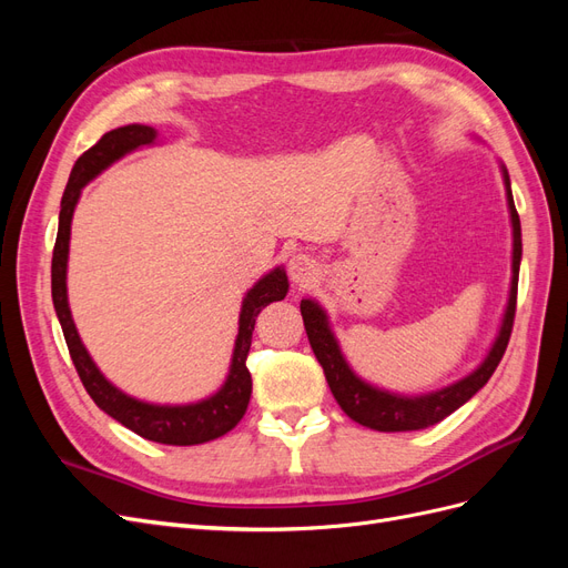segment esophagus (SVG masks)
Segmentation results:
<instances>
[{
	"label": "esophagus",
	"mask_w": 568,
	"mask_h": 568,
	"mask_svg": "<svg viewBox=\"0 0 568 568\" xmlns=\"http://www.w3.org/2000/svg\"><path fill=\"white\" fill-rule=\"evenodd\" d=\"M320 274V263L315 261L313 255L307 253H296L288 261V277L294 280L298 286H307L317 280Z\"/></svg>",
	"instance_id": "obj_1"
}]
</instances>
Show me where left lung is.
Returning a JSON list of instances; mask_svg holds the SVG:
<instances>
[{"label": "left lung", "mask_w": 568, "mask_h": 568, "mask_svg": "<svg viewBox=\"0 0 568 568\" xmlns=\"http://www.w3.org/2000/svg\"><path fill=\"white\" fill-rule=\"evenodd\" d=\"M505 184H507V201H509V213H511V227H514V257H511V291H509V305L503 320L500 336H497L493 351L484 359L474 374L467 379H462L448 388L419 395V398H405V395H390L386 390L372 388L363 379L351 372V367L343 359L338 343L334 334L329 332V324H326V315L315 301H301V315L307 332V341H311L313 353L320 359L324 369L326 384H329L336 403L346 415L374 428V432H419V428L434 426L443 422L457 407L467 403L476 390L484 388L493 376L495 367L500 365V359L507 351V343L511 336L514 315H517V288H519V263H521V222L519 213L514 209L509 178L505 170Z\"/></svg>", "instance_id": "1"}]
</instances>
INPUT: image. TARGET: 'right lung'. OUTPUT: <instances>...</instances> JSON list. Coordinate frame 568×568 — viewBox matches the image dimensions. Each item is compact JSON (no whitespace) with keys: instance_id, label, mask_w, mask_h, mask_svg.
I'll use <instances>...</instances> for the list:
<instances>
[{"instance_id":"add662e5","label":"right lung","mask_w":568,"mask_h":568,"mask_svg":"<svg viewBox=\"0 0 568 568\" xmlns=\"http://www.w3.org/2000/svg\"><path fill=\"white\" fill-rule=\"evenodd\" d=\"M153 140H156V130L153 128L125 125V128L106 132L94 146H90L75 161L61 199L59 234L54 244V255H51V298H54L57 317L61 322L65 346H68V353H71L80 382L84 390L90 393V398L104 409L106 415L128 426L136 436L153 443L199 445V443H209L213 438L225 436L246 415V407L251 400V372L246 367V357L251 351L253 324L257 313H261L267 303L282 301L286 296L288 280H286V272L277 267L246 294L242 305V317H239V336H236V346L232 355L230 376L225 386H222L213 398L196 405L161 407V405L134 400L104 379V374L97 369L92 357L88 355V351H84L82 341L75 332L71 307H68L65 263H68V242H71V220H73L75 203L80 199V189L84 184H88L94 175H99L106 165H111L120 156H125L128 151L151 144Z\"/></svg>"}]
</instances>
